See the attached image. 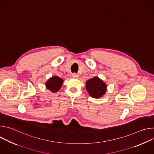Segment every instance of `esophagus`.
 <instances>
[{"label": "esophagus", "instance_id": "34e87169", "mask_svg": "<svg viewBox=\"0 0 154 154\" xmlns=\"http://www.w3.org/2000/svg\"><path fill=\"white\" fill-rule=\"evenodd\" d=\"M72 77H73V78H78V77H79V75H78V74H75V73H74V74H72Z\"/></svg>", "mask_w": 154, "mask_h": 154}]
</instances>
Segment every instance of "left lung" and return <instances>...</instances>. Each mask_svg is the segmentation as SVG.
<instances>
[{
    "label": "left lung",
    "instance_id": "8db88e82",
    "mask_svg": "<svg viewBox=\"0 0 154 154\" xmlns=\"http://www.w3.org/2000/svg\"><path fill=\"white\" fill-rule=\"evenodd\" d=\"M106 84L100 78L96 76L86 82V90L93 98H100L106 91Z\"/></svg>",
    "mask_w": 154,
    "mask_h": 154
}]
</instances>
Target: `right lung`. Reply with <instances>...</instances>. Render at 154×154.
Returning a JSON list of instances; mask_svg holds the SVG:
<instances>
[{"label": "right lung", "mask_w": 154, "mask_h": 154, "mask_svg": "<svg viewBox=\"0 0 154 154\" xmlns=\"http://www.w3.org/2000/svg\"><path fill=\"white\" fill-rule=\"evenodd\" d=\"M63 83V80L61 78L57 75H54L46 81V87L48 90L52 93H55L60 90Z\"/></svg>", "instance_id": "1"}]
</instances>
